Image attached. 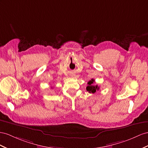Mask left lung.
Wrapping results in <instances>:
<instances>
[{"instance_id": "8db88e82", "label": "left lung", "mask_w": 148, "mask_h": 148, "mask_svg": "<svg viewBox=\"0 0 148 148\" xmlns=\"http://www.w3.org/2000/svg\"><path fill=\"white\" fill-rule=\"evenodd\" d=\"M94 82H95L94 79H92L91 80L88 82V86H87L86 90H88L89 93H95L96 92V90H99V87H98L97 85H94Z\"/></svg>"}]
</instances>
